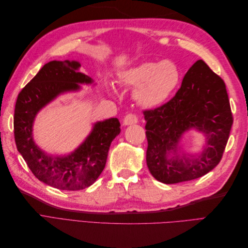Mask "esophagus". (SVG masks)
Wrapping results in <instances>:
<instances>
[{"label": "esophagus", "instance_id": "obj_1", "mask_svg": "<svg viewBox=\"0 0 248 248\" xmlns=\"http://www.w3.org/2000/svg\"><path fill=\"white\" fill-rule=\"evenodd\" d=\"M138 121V117L133 114H129L125 116V118L123 119V125L124 126H129V125H133V124H137Z\"/></svg>", "mask_w": 248, "mask_h": 248}]
</instances>
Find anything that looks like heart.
Returning <instances> with one entry per match:
<instances>
[{
  "mask_svg": "<svg viewBox=\"0 0 248 248\" xmlns=\"http://www.w3.org/2000/svg\"><path fill=\"white\" fill-rule=\"evenodd\" d=\"M120 84L134 90L133 97L139 106L152 108L163 104L176 92L181 71L174 62H144L129 67L120 74ZM109 94L115 95L114 86L108 85Z\"/></svg>",
  "mask_w": 248,
  "mask_h": 248,
  "instance_id": "b5f03b06",
  "label": "heart"
}]
</instances>
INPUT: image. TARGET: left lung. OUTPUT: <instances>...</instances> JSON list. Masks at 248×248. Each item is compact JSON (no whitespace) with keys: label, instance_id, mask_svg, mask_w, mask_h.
<instances>
[{"label":"left lung","instance_id":"left-lung-1","mask_svg":"<svg viewBox=\"0 0 248 248\" xmlns=\"http://www.w3.org/2000/svg\"><path fill=\"white\" fill-rule=\"evenodd\" d=\"M151 175L161 183L190 181L219 163L229 140L232 116L223 80L198 60L182 80L175 97L164 106L144 111ZM205 137L200 153L189 154L183 145L186 133Z\"/></svg>","mask_w":248,"mask_h":248}]
</instances>
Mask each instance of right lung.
<instances>
[{
  "label": "right lung",
  "mask_w": 248,
  "mask_h": 248,
  "mask_svg": "<svg viewBox=\"0 0 248 248\" xmlns=\"http://www.w3.org/2000/svg\"><path fill=\"white\" fill-rule=\"evenodd\" d=\"M78 61H50L18 94L14 110V138L18 152L35 177L54 188L80 190L91 186L106 167L111 141L121 131L117 118L93 123L81 144L64 155L51 154L36 144L33 127L39 111L59 96L77 93L81 85L96 84L80 72Z\"/></svg>",
  "instance_id": "1"
}]
</instances>
